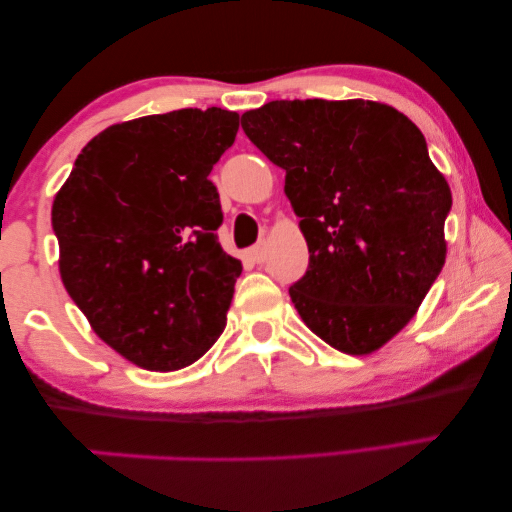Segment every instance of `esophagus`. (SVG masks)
Returning a JSON list of instances; mask_svg holds the SVG:
<instances>
[{"label": "esophagus", "mask_w": 512, "mask_h": 512, "mask_svg": "<svg viewBox=\"0 0 512 512\" xmlns=\"http://www.w3.org/2000/svg\"><path fill=\"white\" fill-rule=\"evenodd\" d=\"M249 256H251V261H254V263H263L265 258H267L265 242H258V245L251 247V249H249Z\"/></svg>", "instance_id": "obj_1"}]
</instances>
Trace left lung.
I'll return each mask as SVG.
<instances>
[{"instance_id":"obj_1","label":"left lung","mask_w":512,"mask_h":512,"mask_svg":"<svg viewBox=\"0 0 512 512\" xmlns=\"http://www.w3.org/2000/svg\"><path fill=\"white\" fill-rule=\"evenodd\" d=\"M242 129L286 170L301 217L311 258L290 288L301 320L342 354L381 349L447 258L451 190L422 131L370 99H281L242 113Z\"/></svg>"}]
</instances>
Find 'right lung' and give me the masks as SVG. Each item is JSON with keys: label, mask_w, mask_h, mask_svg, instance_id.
<instances>
[{"label": "right lung", "mask_w": 512, "mask_h": 512, "mask_svg": "<svg viewBox=\"0 0 512 512\" xmlns=\"http://www.w3.org/2000/svg\"><path fill=\"white\" fill-rule=\"evenodd\" d=\"M238 120L213 106L113 124L81 149L54 197L67 295L145 370L195 363L226 326L242 263L217 242L222 208L208 174Z\"/></svg>", "instance_id": "1"}]
</instances>
